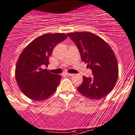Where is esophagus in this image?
Masks as SVG:
<instances>
[{
  "label": "esophagus",
  "mask_w": 135,
  "mask_h": 135,
  "mask_svg": "<svg viewBox=\"0 0 135 135\" xmlns=\"http://www.w3.org/2000/svg\"><path fill=\"white\" fill-rule=\"evenodd\" d=\"M66 74V75H67V76H73V74H71V73H65Z\"/></svg>",
  "instance_id": "1"
}]
</instances>
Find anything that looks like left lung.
I'll return each mask as SVG.
<instances>
[{
  "label": "left lung",
  "mask_w": 135,
  "mask_h": 135,
  "mask_svg": "<svg viewBox=\"0 0 135 135\" xmlns=\"http://www.w3.org/2000/svg\"><path fill=\"white\" fill-rule=\"evenodd\" d=\"M77 46L81 60L87 63L93 77L83 76L77 88L86 98L99 100L107 96L114 89L119 75L117 58L110 46L105 41L90 32L67 34Z\"/></svg>",
  "instance_id": "left-lung-1"
}]
</instances>
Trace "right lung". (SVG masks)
<instances>
[{"label": "right lung", "mask_w": 135, "mask_h": 135, "mask_svg": "<svg viewBox=\"0 0 135 135\" xmlns=\"http://www.w3.org/2000/svg\"><path fill=\"white\" fill-rule=\"evenodd\" d=\"M67 37L63 33H46L36 38L22 50L16 62L15 76L21 91L27 97L43 100L56 91L61 76L50 73L43 67L49 65L54 48Z\"/></svg>", "instance_id": "1"}]
</instances>
